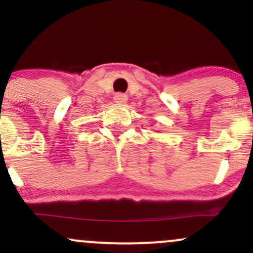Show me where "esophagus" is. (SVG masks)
Instances as JSON below:
<instances>
[{
	"mask_svg": "<svg viewBox=\"0 0 253 253\" xmlns=\"http://www.w3.org/2000/svg\"><path fill=\"white\" fill-rule=\"evenodd\" d=\"M127 100H128V97H127V95L123 94V92H118V94L114 96V101L119 104L126 103Z\"/></svg>",
	"mask_w": 253,
	"mask_h": 253,
	"instance_id": "esophagus-1",
	"label": "esophagus"
}]
</instances>
